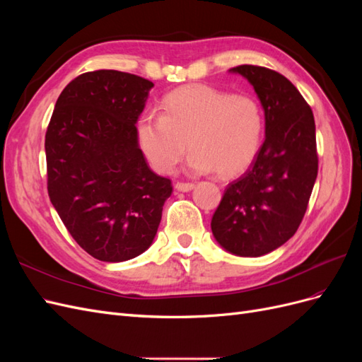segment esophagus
Returning <instances> with one entry per match:
<instances>
[{"instance_id": "esophagus-1", "label": "esophagus", "mask_w": 362, "mask_h": 362, "mask_svg": "<svg viewBox=\"0 0 362 362\" xmlns=\"http://www.w3.org/2000/svg\"><path fill=\"white\" fill-rule=\"evenodd\" d=\"M193 187H194L193 182H181V181H178L177 184H175V189H177L178 192H190Z\"/></svg>"}]
</instances>
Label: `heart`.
Segmentation results:
<instances>
[{"label":"heart","mask_w":362,"mask_h":362,"mask_svg":"<svg viewBox=\"0 0 362 362\" xmlns=\"http://www.w3.org/2000/svg\"><path fill=\"white\" fill-rule=\"evenodd\" d=\"M163 113H146L137 122L144 156L160 173H170L192 151L189 166L217 177L243 173L264 136V113L250 95H234L213 86L194 84L173 90L161 103Z\"/></svg>","instance_id":"heart-1"}]
</instances>
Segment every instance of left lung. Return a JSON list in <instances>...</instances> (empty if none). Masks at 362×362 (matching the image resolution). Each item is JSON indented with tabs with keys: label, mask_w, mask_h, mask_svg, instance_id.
<instances>
[{
	"label": "left lung",
	"mask_w": 362,
	"mask_h": 362,
	"mask_svg": "<svg viewBox=\"0 0 362 362\" xmlns=\"http://www.w3.org/2000/svg\"><path fill=\"white\" fill-rule=\"evenodd\" d=\"M229 71L254 86L266 140L250 168L228 184L211 231L231 254L261 257L291 238L305 216L319 170L315 124L308 103L279 72L254 64Z\"/></svg>",
	"instance_id": "left-lung-1"
}]
</instances>
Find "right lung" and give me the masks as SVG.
I'll return each instance as SVG.
<instances>
[{"mask_svg": "<svg viewBox=\"0 0 362 362\" xmlns=\"http://www.w3.org/2000/svg\"><path fill=\"white\" fill-rule=\"evenodd\" d=\"M154 83L113 69L74 78L45 136L48 194L72 238L107 262L140 255L154 240L169 178L154 173L136 122Z\"/></svg>", "mask_w": 362, "mask_h": 362, "instance_id": "right-lung-1", "label": "right lung"}]
</instances>
